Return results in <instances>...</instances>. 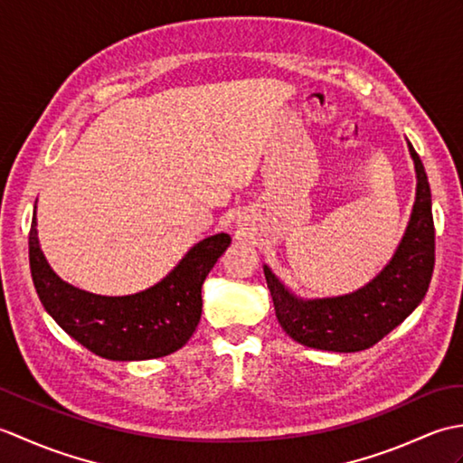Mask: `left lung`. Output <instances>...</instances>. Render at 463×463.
I'll return each mask as SVG.
<instances>
[{
	"mask_svg": "<svg viewBox=\"0 0 463 463\" xmlns=\"http://www.w3.org/2000/svg\"><path fill=\"white\" fill-rule=\"evenodd\" d=\"M416 171V201L404 237L386 267L362 288L326 298L297 297L269 264L264 277L282 330L308 348L360 352L380 342L424 300L434 272V216L424 165L408 141Z\"/></svg>",
	"mask_w": 463,
	"mask_h": 463,
	"instance_id": "left-lung-1",
	"label": "left lung"
}]
</instances>
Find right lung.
Returning a JSON list of instances; mask_svg holds the SVG:
<instances>
[{"instance_id": "add662e5", "label": "right lung", "mask_w": 463, "mask_h": 463, "mask_svg": "<svg viewBox=\"0 0 463 463\" xmlns=\"http://www.w3.org/2000/svg\"><path fill=\"white\" fill-rule=\"evenodd\" d=\"M35 211L29 231L33 287L45 312L69 336L97 356L119 362L163 358L189 342L201 320L203 282L229 249V234L219 232L196 242L149 288L127 297H103L73 287L49 267L39 247Z\"/></svg>"}]
</instances>
